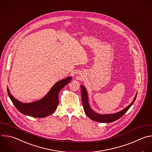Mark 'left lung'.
Segmentation results:
<instances>
[{"mask_svg": "<svg viewBox=\"0 0 152 152\" xmlns=\"http://www.w3.org/2000/svg\"><path fill=\"white\" fill-rule=\"evenodd\" d=\"M81 96H82V105L83 107V109L85 111V114L86 116L89 118L92 121H96L97 122H102V123H110L112 122H114L119 118H121L128 110V109L131 107V106L134 103L135 100L137 97V93L136 94L133 101L132 103L127 106L126 108L123 109L122 110L117 112L116 113L113 114H106V115H102L99 114L96 112H95L90 107L89 103L88 102V92L83 85H81Z\"/></svg>", "mask_w": 152, "mask_h": 152, "instance_id": "obj_1", "label": "left lung"}]
</instances>
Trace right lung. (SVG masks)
<instances>
[{
	"mask_svg": "<svg viewBox=\"0 0 152 152\" xmlns=\"http://www.w3.org/2000/svg\"><path fill=\"white\" fill-rule=\"evenodd\" d=\"M72 77L63 79L57 83L51 88L48 93L40 100L32 103H23L15 98L7 88L8 94L12 103L21 113L33 118H44L53 113L57 109L58 103V94L72 80Z\"/></svg>",
	"mask_w": 152,
	"mask_h": 152,
	"instance_id": "1",
	"label": "right lung"
}]
</instances>
